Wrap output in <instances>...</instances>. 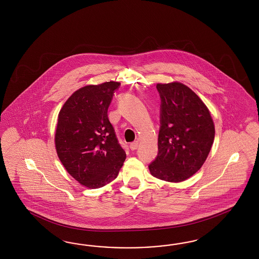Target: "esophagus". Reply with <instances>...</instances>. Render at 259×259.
Returning a JSON list of instances; mask_svg holds the SVG:
<instances>
[{"instance_id":"34e87169","label":"esophagus","mask_w":259,"mask_h":259,"mask_svg":"<svg viewBox=\"0 0 259 259\" xmlns=\"http://www.w3.org/2000/svg\"><path fill=\"white\" fill-rule=\"evenodd\" d=\"M139 147V142L138 141H134L131 144H130V149L134 151V150L138 149Z\"/></svg>"}]
</instances>
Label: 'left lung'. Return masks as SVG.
<instances>
[{
    "label": "left lung",
    "instance_id": "left-lung-1",
    "mask_svg": "<svg viewBox=\"0 0 259 259\" xmlns=\"http://www.w3.org/2000/svg\"><path fill=\"white\" fill-rule=\"evenodd\" d=\"M161 99L157 157L151 175L161 181L181 182L196 174L212 148L214 124L210 111L187 85L157 83Z\"/></svg>",
    "mask_w": 259,
    "mask_h": 259
}]
</instances>
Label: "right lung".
I'll list each match as a JSON object with an SVG mask.
<instances>
[{"label": "right lung", "instance_id": "add662e5", "mask_svg": "<svg viewBox=\"0 0 259 259\" xmlns=\"http://www.w3.org/2000/svg\"><path fill=\"white\" fill-rule=\"evenodd\" d=\"M119 84L111 80L81 87L58 115L57 155L71 177L87 188H101L114 181L125 160L107 115Z\"/></svg>", "mask_w": 259, "mask_h": 259}]
</instances>
